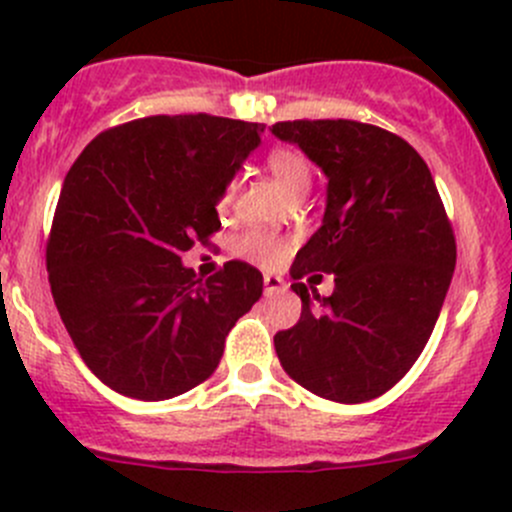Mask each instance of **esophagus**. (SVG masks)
I'll list each match as a JSON object with an SVG mask.
<instances>
[{"instance_id": "34e87169", "label": "esophagus", "mask_w": 512, "mask_h": 512, "mask_svg": "<svg viewBox=\"0 0 512 512\" xmlns=\"http://www.w3.org/2000/svg\"><path fill=\"white\" fill-rule=\"evenodd\" d=\"M285 280L277 275H265V297H272V294L285 292Z\"/></svg>"}]
</instances>
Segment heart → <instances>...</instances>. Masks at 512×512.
<instances>
[{"mask_svg": "<svg viewBox=\"0 0 512 512\" xmlns=\"http://www.w3.org/2000/svg\"><path fill=\"white\" fill-rule=\"evenodd\" d=\"M267 170L272 173V178L277 180V185L282 188V193L287 198H304L309 190V183H312V165H309L307 156L297 148H272L267 153ZM235 195V183H227L223 190V198H220V208H225L227 203ZM237 252L247 260L257 262V265L272 267L285 257L287 252V242L282 237L272 235V232H247V235L240 237L237 242Z\"/></svg>", "mask_w": 512, "mask_h": 512, "instance_id": "heart-1", "label": "heart"}]
</instances>
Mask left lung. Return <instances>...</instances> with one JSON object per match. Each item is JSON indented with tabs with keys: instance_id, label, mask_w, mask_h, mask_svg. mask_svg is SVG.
<instances>
[{
	"instance_id": "left-lung-1",
	"label": "left lung",
	"mask_w": 512,
	"mask_h": 512,
	"mask_svg": "<svg viewBox=\"0 0 512 512\" xmlns=\"http://www.w3.org/2000/svg\"><path fill=\"white\" fill-rule=\"evenodd\" d=\"M327 175L322 227L297 252L302 317L275 334L282 369L312 394L361 404L404 379L431 337L456 270V237L431 170L396 133L359 121H282ZM335 275L332 298L298 280Z\"/></svg>"
}]
</instances>
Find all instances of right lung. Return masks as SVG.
I'll list each match as a JSON object with an SVG mask.
<instances>
[{"label":"right lung","mask_w":512,"mask_h":512,"mask_svg":"<svg viewBox=\"0 0 512 512\" xmlns=\"http://www.w3.org/2000/svg\"><path fill=\"white\" fill-rule=\"evenodd\" d=\"M262 131L208 113L138 118L98 133L66 173L46 270L71 342L108 389L141 401L195 389L262 297L247 262L200 280L180 260L220 230L225 185Z\"/></svg>","instance_id":"right-lung-1"}]
</instances>
